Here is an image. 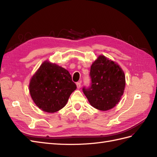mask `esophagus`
I'll return each mask as SVG.
<instances>
[{"label": "esophagus", "instance_id": "34e87169", "mask_svg": "<svg viewBox=\"0 0 157 157\" xmlns=\"http://www.w3.org/2000/svg\"><path fill=\"white\" fill-rule=\"evenodd\" d=\"M76 86H77L78 89H80V87H81V82H78L76 83Z\"/></svg>", "mask_w": 157, "mask_h": 157}]
</instances>
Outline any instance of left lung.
I'll list each match as a JSON object with an SVG mask.
<instances>
[{
    "label": "left lung",
    "mask_w": 157,
    "mask_h": 157,
    "mask_svg": "<svg viewBox=\"0 0 157 157\" xmlns=\"http://www.w3.org/2000/svg\"><path fill=\"white\" fill-rule=\"evenodd\" d=\"M90 86L83 92L92 106L105 111L118 103L123 95L126 79L122 68L114 62L101 55L91 66Z\"/></svg>",
    "instance_id": "obj_1"
}]
</instances>
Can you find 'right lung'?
Instances as JSON below:
<instances>
[{
    "label": "right lung",
    "mask_w": 157,
    "mask_h": 157,
    "mask_svg": "<svg viewBox=\"0 0 157 157\" xmlns=\"http://www.w3.org/2000/svg\"><path fill=\"white\" fill-rule=\"evenodd\" d=\"M76 88L68 70L48 62H43L29 83L30 95L35 105L51 113L63 108Z\"/></svg>",
    "instance_id": "right-lung-1"
}]
</instances>
